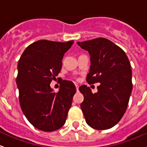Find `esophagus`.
Returning a JSON list of instances; mask_svg holds the SVG:
<instances>
[{"label": "esophagus", "mask_w": 147, "mask_h": 147, "mask_svg": "<svg viewBox=\"0 0 147 147\" xmlns=\"http://www.w3.org/2000/svg\"><path fill=\"white\" fill-rule=\"evenodd\" d=\"M76 90H77V91H78V88H79V86H78L77 84H76Z\"/></svg>", "instance_id": "obj_1"}]
</instances>
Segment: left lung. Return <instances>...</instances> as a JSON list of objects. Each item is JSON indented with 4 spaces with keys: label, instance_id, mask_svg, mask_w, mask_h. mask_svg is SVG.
Returning a JSON list of instances; mask_svg holds the SVG:
<instances>
[{
    "label": "left lung",
    "instance_id": "left-lung-1",
    "mask_svg": "<svg viewBox=\"0 0 147 147\" xmlns=\"http://www.w3.org/2000/svg\"><path fill=\"white\" fill-rule=\"evenodd\" d=\"M90 56L88 84L100 83L93 94L86 85L79 90L84 100L81 107L88 125L98 130L110 129L125 114L132 90L129 59L119 47L103 37L77 42Z\"/></svg>",
    "mask_w": 147,
    "mask_h": 147
}]
</instances>
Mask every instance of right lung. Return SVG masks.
<instances>
[{
	"label": "right lung",
	"mask_w": 147,
	"mask_h": 147,
	"mask_svg": "<svg viewBox=\"0 0 147 147\" xmlns=\"http://www.w3.org/2000/svg\"><path fill=\"white\" fill-rule=\"evenodd\" d=\"M74 41L39 40L29 45L18 64L16 78L22 113L34 127L53 131L64 125L76 92L72 81L63 80L58 92L50 84L62 67L63 55ZM59 79V78H57Z\"/></svg>",
	"instance_id": "right-lung-1"
}]
</instances>
